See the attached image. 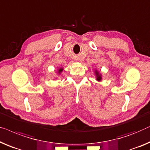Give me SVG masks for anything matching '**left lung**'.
<instances>
[{"instance_id":"8db88e82","label":"left lung","mask_w":150,"mask_h":150,"mask_svg":"<svg viewBox=\"0 0 150 150\" xmlns=\"http://www.w3.org/2000/svg\"><path fill=\"white\" fill-rule=\"evenodd\" d=\"M95 75H96V78H97L96 80H97V81H101V79H102L101 74H99V71L95 70Z\"/></svg>"}]
</instances>
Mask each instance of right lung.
<instances>
[{
    "label": "right lung",
    "instance_id": "1",
    "mask_svg": "<svg viewBox=\"0 0 150 150\" xmlns=\"http://www.w3.org/2000/svg\"><path fill=\"white\" fill-rule=\"evenodd\" d=\"M62 71H63V68H59V70H58V73L60 74L61 72H62Z\"/></svg>",
    "mask_w": 150,
    "mask_h": 150
}]
</instances>
